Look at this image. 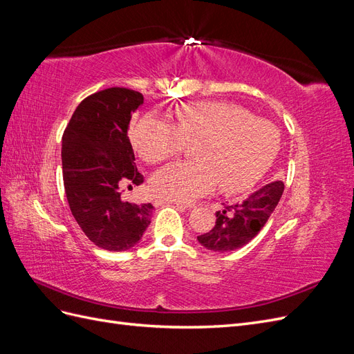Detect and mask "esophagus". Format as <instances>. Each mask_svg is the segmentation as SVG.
<instances>
[{
    "label": "esophagus",
    "instance_id": "1",
    "mask_svg": "<svg viewBox=\"0 0 354 354\" xmlns=\"http://www.w3.org/2000/svg\"><path fill=\"white\" fill-rule=\"evenodd\" d=\"M162 203H169V205H176L177 208H181V209L190 208V205H186V203H181V202H177V201H171V199H165V198H159V199L155 201V205H162Z\"/></svg>",
    "mask_w": 354,
    "mask_h": 354
}]
</instances>
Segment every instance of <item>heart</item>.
I'll use <instances>...</instances> for the list:
<instances>
[{"mask_svg": "<svg viewBox=\"0 0 354 354\" xmlns=\"http://www.w3.org/2000/svg\"><path fill=\"white\" fill-rule=\"evenodd\" d=\"M146 162L158 164L196 145L198 160H180L159 169L152 189L160 198L192 202L216 189L236 194L251 189L273 164L281 136L266 120H257L227 102H192L177 111V124L147 115L131 131Z\"/></svg>", "mask_w": 354, "mask_h": 354, "instance_id": "b5f03b06", "label": "heart"}]
</instances>
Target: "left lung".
<instances>
[{"mask_svg":"<svg viewBox=\"0 0 354 354\" xmlns=\"http://www.w3.org/2000/svg\"><path fill=\"white\" fill-rule=\"evenodd\" d=\"M283 181L276 180L263 186L248 198L234 202L216 212V224L198 236L199 243L209 251L227 252L239 250L255 238L272 216L283 194Z\"/></svg>","mask_w":354,"mask_h":354,"instance_id":"left-lung-1","label":"left lung"}]
</instances>
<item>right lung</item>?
Wrapping results in <instances>:
<instances>
[{"label": "right lung", "instance_id": "right-lung-1", "mask_svg": "<svg viewBox=\"0 0 354 354\" xmlns=\"http://www.w3.org/2000/svg\"><path fill=\"white\" fill-rule=\"evenodd\" d=\"M143 94L121 87L94 93L75 109L62 138L63 183L73 218L99 248L127 251L151 224L152 203L121 199L125 183L142 185L128 138Z\"/></svg>", "mask_w": 354, "mask_h": 354}]
</instances>
